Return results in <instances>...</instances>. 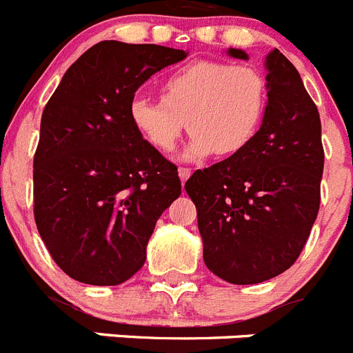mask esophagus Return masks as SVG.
<instances>
[{
	"instance_id": "34e87169",
	"label": "esophagus",
	"mask_w": 353,
	"mask_h": 353,
	"mask_svg": "<svg viewBox=\"0 0 353 353\" xmlns=\"http://www.w3.org/2000/svg\"><path fill=\"white\" fill-rule=\"evenodd\" d=\"M191 173L192 171L189 170V168H179V176H180V180H182V183H185L187 180H189Z\"/></svg>"
}]
</instances>
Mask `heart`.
<instances>
[{
  "mask_svg": "<svg viewBox=\"0 0 353 353\" xmlns=\"http://www.w3.org/2000/svg\"><path fill=\"white\" fill-rule=\"evenodd\" d=\"M267 109V83L260 70L226 61H194L162 83V99L136 95L129 117L143 138L171 152L189 127L182 159L199 162L215 152L233 155L256 136Z\"/></svg>",
  "mask_w": 353,
  "mask_h": 353,
  "instance_id": "b5f03b06",
  "label": "heart"
}]
</instances>
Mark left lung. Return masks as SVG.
<instances>
[{
    "label": "left lung",
    "instance_id": "obj_1",
    "mask_svg": "<svg viewBox=\"0 0 353 353\" xmlns=\"http://www.w3.org/2000/svg\"><path fill=\"white\" fill-rule=\"evenodd\" d=\"M228 56L249 60L230 48ZM267 109L245 148L198 170L185 191L198 210L203 260L232 285H256L288 270L320 208V114L283 52L265 58Z\"/></svg>",
    "mask_w": 353,
    "mask_h": 353
}]
</instances>
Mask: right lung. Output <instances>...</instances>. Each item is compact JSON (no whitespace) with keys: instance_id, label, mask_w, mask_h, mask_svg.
Here are the masks:
<instances>
[{"instance_id":"obj_1","label":"right lung","mask_w":353,"mask_h":353,"mask_svg":"<svg viewBox=\"0 0 353 353\" xmlns=\"http://www.w3.org/2000/svg\"><path fill=\"white\" fill-rule=\"evenodd\" d=\"M187 51L104 40L65 72L40 121L35 221L52 260L93 286L125 283L145 265L155 223L182 192L176 166L129 117L138 88Z\"/></svg>"}]
</instances>
